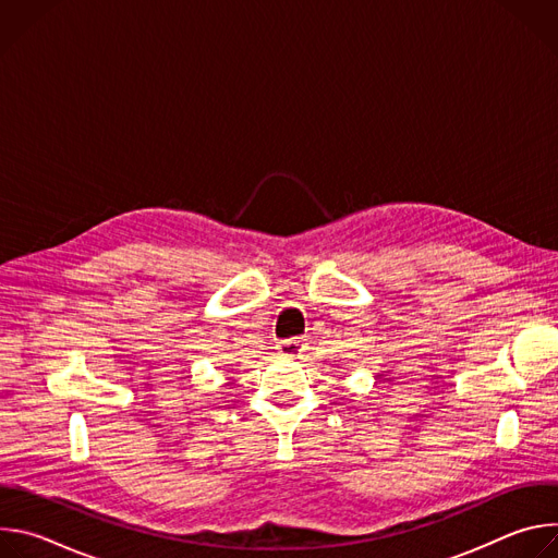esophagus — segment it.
Masks as SVG:
<instances>
[{
	"mask_svg": "<svg viewBox=\"0 0 558 558\" xmlns=\"http://www.w3.org/2000/svg\"><path fill=\"white\" fill-rule=\"evenodd\" d=\"M278 351H280V355H284V357H298V355H302V351H304V342H302L300 338L284 340V342H280Z\"/></svg>",
	"mask_w": 558,
	"mask_h": 558,
	"instance_id": "obj_1",
	"label": "esophagus"
}]
</instances>
